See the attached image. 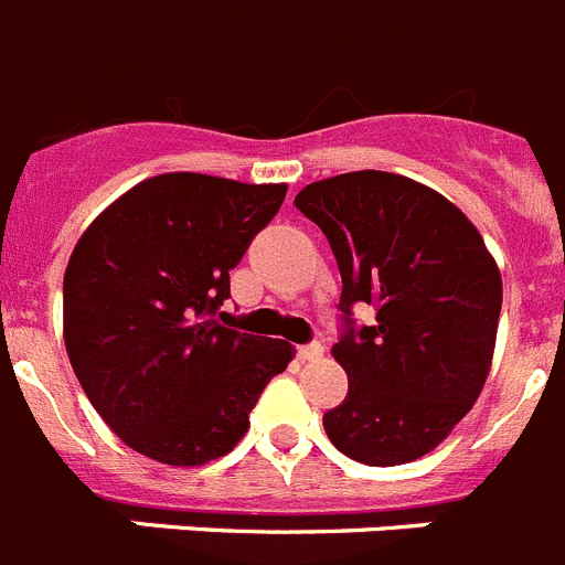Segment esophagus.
I'll list each match as a JSON object with an SVG mask.
<instances>
[{
    "label": "esophagus",
    "mask_w": 565,
    "mask_h": 565,
    "mask_svg": "<svg viewBox=\"0 0 565 565\" xmlns=\"http://www.w3.org/2000/svg\"><path fill=\"white\" fill-rule=\"evenodd\" d=\"M321 355H323L321 341H310V343H301V347H298V358H301V361H316V358H321Z\"/></svg>",
    "instance_id": "obj_1"
}]
</instances>
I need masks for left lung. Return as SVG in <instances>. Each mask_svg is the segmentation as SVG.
Wrapping results in <instances>:
<instances>
[{
  "label": "left lung",
  "mask_w": 565,
  "mask_h": 565,
  "mask_svg": "<svg viewBox=\"0 0 565 565\" xmlns=\"http://www.w3.org/2000/svg\"><path fill=\"white\" fill-rule=\"evenodd\" d=\"M296 207L321 227L341 269V338L350 392L323 412L347 458L398 466L424 458L487 384L503 284L475 224L406 175L358 170L307 184ZM370 302L372 324L351 310Z\"/></svg>",
  "instance_id": "8db88e82"
}]
</instances>
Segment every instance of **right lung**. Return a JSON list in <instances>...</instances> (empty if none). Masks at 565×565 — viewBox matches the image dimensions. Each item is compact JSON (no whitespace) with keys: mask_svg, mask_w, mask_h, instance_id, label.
Here are the masks:
<instances>
[{"mask_svg":"<svg viewBox=\"0 0 565 565\" xmlns=\"http://www.w3.org/2000/svg\"><path fill=\"white\" fill-rule=\"evenodd\" d=\"M287 184L201 173L141 181L85 230L65 273L78 384L130 449L167 466L222 458L292 347L218 323L230 269Z\"/></svg>","mask_w":565,"mask_h":565,"instance_id":"right-lung-1","label":"right lung"}]
</instances>
